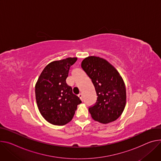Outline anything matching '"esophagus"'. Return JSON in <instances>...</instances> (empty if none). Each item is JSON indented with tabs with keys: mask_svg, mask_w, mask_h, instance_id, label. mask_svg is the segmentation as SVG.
Segmentation results:
<instances>
[{
	"mask_svg": "<svg viewBox=\"0 0 161 161\" xmlns=\"http://www.w3.org/2000/svg\"><path fill=\"white\" fill-rule=\"evenodd\" d=\"M78 97H80V99L81 100V101H83V95L81 94H80L79 95H78Z\"/></svg>",
	"mask_w": 161,
	"mask_h": 161,
	"instance_id": "34e87169",
	"label": "esophagus"
}]
</instances>
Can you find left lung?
Wrapping results in <instances>:
<instances>
[{
	"mask_svg": "<svg viewBox=\"0 0 161 161\" xmlns=\"http://www.w3.org/2000/svg\"><path fill=\"white\" fill-rule=\"evenodd\" d=\"M81 66L91 79L97 96L95 105L89 108L92 119L102 124L118 119L126 99L125 82L119 72L106 60L94 56L85 58Z\"/></svg>",
	"mask_w": 161,
	"mask_h": 161,
	"instance_id": "8db88e82",
	"label": "left lung"
}]
</instances>
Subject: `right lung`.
I'll return each instance as SVG.
<instances>
[{
    "mask_svg": "<svg viewBox=\"0 0 161 161\" xmlns=\"http://www.w3.org/2000/svg\"><path fill=\"white\" fill-rule=\"evenodd\" d=\"M77 58L53 61L42 70L35 85L38 110L47 122L65 125L74 117L77 106L81 103L66 83L69 69Z\"/></svg>",
    "mask_w": 161,
    "mask_h": 161,
    "instance_id": "obj_1",
    "label": "right lung"
}]
</instances>
